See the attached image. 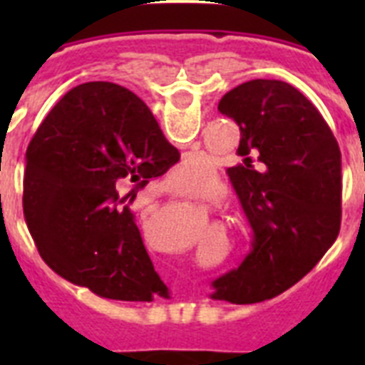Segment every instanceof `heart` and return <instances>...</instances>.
I'll return each mask as SVG.
<instances>
[{"mask_svg":"<svg viewBox=\"0 0 365 365\" xmlns=\"http://www.w3.org/2000/svg\"><path fill=\"white\" fill-rule=\"evenodd\" d=\"M195 163H197V159L195 157H187V159L183 160L182 165L178 166L176 170H174V176H180L182 180H191V178H200L199 174V166H195ZM212 187H202L200 185L197 191H199V195H202V197H206V195L210 193Z\"/></svg>","mask_w":365,"mask_h":365,"instance_id":"1","label":"heart"}]
</instances>
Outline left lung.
Returning <instances> with one entry per match:
<instances>
[{"label": "left lung", "mask_w": 365, "mask_h": 365, "mask_svg": "<svg viewBox=\"0 0 365 365\" xmlns=\"http://www.w3.org/2000/svg\"><path fill=\"white\" fill-rule=\"evenodd\" d=\"M217 110L240 126V160L227 174L252 227V248L239 269L212 282V299H271L299 282L339 235V145L289 83L246 81Z\"/></svg>", "instance_id": "1"}]
</instances>
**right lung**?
I'll use <instances>...</instances> for the list:
<instances>
[{
    "mask_svg": "<svg viewBox=\"0 0 365 365\" xmlns=\"http://www.w3.org/2000/svg\"><path fill=\"white\" fill-rule=\"evenodd\" d=\"M180 160L149 108L128 88H71L26 151L24 217L43 261L106 299L168 297L130 202Z\"/></svg>",
    "mask_w": 365,
    "mask_h": 365,
    "instance_id": "obj_1",
    "label": "right lung"
}]
</instances>
